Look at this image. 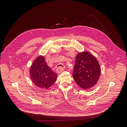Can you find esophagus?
<instances>
[{
    "mask_svg": "<svg viewBox=\"0 0 127 127\" xmlns=\"http://www.w3.org/2000/svg\"><path fill=\"white\" fill-rule=\"evenodd\" d=\"M64 69H65V67L64 65H62V66H59L58 67H57V72L58 74H59V73L63 72L64 70Z\"/></svg>",
    "mask_w": 127,
    "mask_h": 127,
    "instance_id": "esophagus-1",
    "label": "esophagus"
}]
</instances>
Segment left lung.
<instances>
[{
    "mask_svg": "<svg viewBox=\"0 0 127 127\" xmlns=\"http://www.w3.org/2000/svg\"><path fill=\"white\" fill-rule=\"evenodd\" d=\"M100 74V66L91 53L83 52L76 56L72 76L80 87L86 90L94 86Z\"/></svg>",
    "mask_w": 127,
    "mask_h": 127,
    "instance_id": "obj_1",
    "label": "left lung"
}]
</instances>
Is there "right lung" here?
Listing matches in <instances>:
<instances>
[{
  "mask_svg": "<svg viewBox=\"0 0 127 127\" xmlns=\"http://www.w3.org/2000/svg\"><path fill=\"white\" fill-rule=\"evenodd\" d=\"M32 82L40 88H48L54 84L57 74L49 67L44 57L40 56L34 61L30 69Z\"/></svg>",
  "mask_w": 127,
  "mask_h": 127,
  "instance_id": "1",
  "label": "right lung"
}]
</instances>
